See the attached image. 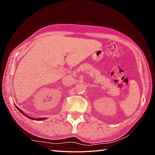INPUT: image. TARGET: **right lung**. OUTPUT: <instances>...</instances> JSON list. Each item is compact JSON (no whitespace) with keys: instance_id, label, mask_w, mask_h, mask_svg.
Returning <instances> with one entry per match:
<instances>
[{"instance_id":"1","label":"right lung","mask_w":155,"mask_h":155,"mask_svg":"<svg viewBox=\"0 0 155 155\" xmlns=\"http://www.w3.org/2000/svg\"><path fill=\"white\" fill-rule=\"evenodd\" d=\"M16 108H18V110L20 111V112H21V113H22L23 114H25V116H26V117H27L28 118H31V119H35V118H31V117H28L27 116V115H26L25 114H24V113H23V112H22V110H21V109H19V108H18L17 107H16ZM42 119H44V118H39V119H38V118H36V120H42Z\"/></svg>"}]
</instances>
